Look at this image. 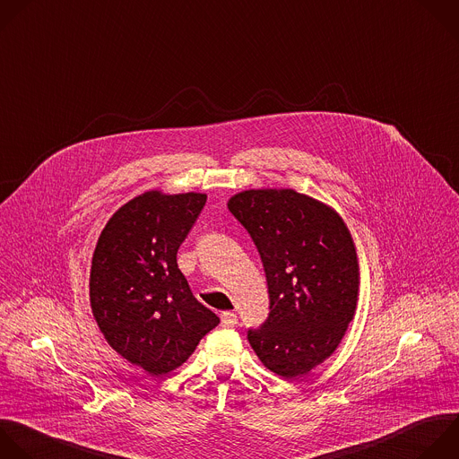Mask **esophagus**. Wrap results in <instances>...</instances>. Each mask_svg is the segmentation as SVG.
<instances>
[{"instance_id":"esophagus-1","label":"esophagus","mask_w":459,"mask_h":459,"mask_svg":"<svg viewBox=\"0 0 459 459\" xmlns=\"http://www.w3.org/2000/svg\"><path fill=\"white\" fill-rule=\"evenodd\" d=\"M238 325V317L234 312H223L221 314V326L223 328H232Z\"/></svg>"}]
</instances>
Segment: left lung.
<instances>
[{"label":"left lung","instance_id":"1","mask_svg":"<svg viewBox=\"0 0 459 459\" xmlns=\"http://www.w3.org/2000/svg\"><path fill=\"white\" fill-rule=\"evenodd\" d=\"M229 211L250 234L268 284L270 314L247 339L279 377L307 375L335 351L355 316L350 230L335 211L291 189L239 193Z\"/></svg>","mask_w":459,"mask_h":459}]
</instances>
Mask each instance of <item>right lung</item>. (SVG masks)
<instances>
[{"instance_id": "right-lung-1", "label": "right lung", "mask_w": 459, "mask_h": 459, "mask_svg": "<svg viewBox=\"0 0 459 459\" xmlns=\"http://www.w3.org/2000/svg\"><path fill=\"white\" fill-rule=\"evenodd\" d=\"M205 202L200 193H143L109 218L93 252V317L109 346L152 377L182 366L220 323L177 263Z\"/></svg>"}]
</instances>
